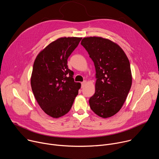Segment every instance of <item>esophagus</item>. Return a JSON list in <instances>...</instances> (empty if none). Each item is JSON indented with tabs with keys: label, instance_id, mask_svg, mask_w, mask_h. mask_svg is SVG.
I'll use <instances>...</instances> for the list:
<instances>
[{
	"label": "esophagus",
	"instance_id": "1",
	"mask_svg": "<svg viewBox=\"0 0 159 159\" xmlns=\"http://www.w3.org/2000/svg\"><path fill=\"white\" fill-rule=\"evenodd\" d=\"M85 84H86V81H85V80L83 81V82L81 83V85H82V87H84L85 86Z\"/></svg>",
	"mask_w": 159,
	"mask_h": 159
}]
</instances>
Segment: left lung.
<instances>
[{"label":"left lung","mask_w":159,"mask_h":159,"mask_svg":"<svg viewBox=\"0 0 159 159\" xmlns=\"http://www.w3.org/2000/svg\"><path fill=\"white\" fill-rule=\"evenodd\" d=\"M85 48L95 68V92L89 99L92 111L102 118L117 114L124 103L132 85L129 61L124 50L111 40L85 37Z\"/></svg>","instance_id":"left-lung-1"}]
</instances>
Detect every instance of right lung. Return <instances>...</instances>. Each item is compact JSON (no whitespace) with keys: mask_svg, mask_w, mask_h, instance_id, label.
I'll return each mask as SVG.
<instances>
[{"mask_svg":"<svg viewBox=\"0 0 159 159\" xmlns=\"http://www.w3.org/2000/svg\"><path fill=\"white\" fill-rule=\"evenodd\" d=\"M80 37H62L52 42L37 56L31 76L34 97L43 111L53 118L69 112L81 84L75 82L67 59Z\"/></svg>","mask_w":159,"mask_h":159,"instance_id":"1","label":"right lung"}]
</instances>
